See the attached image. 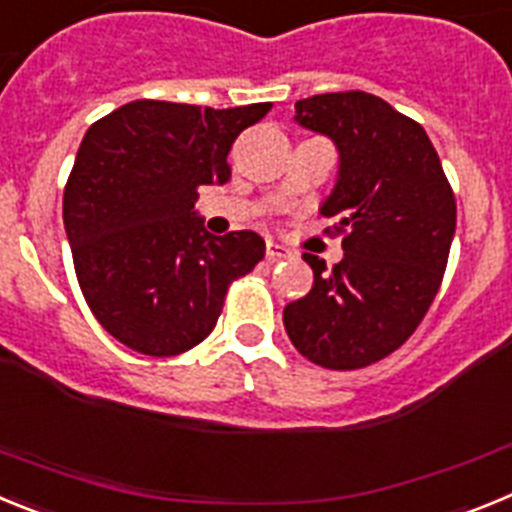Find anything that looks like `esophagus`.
<instances>
[{"instance_id":"1","label":"esophagus","mask_w":512,"mask_h":512,"mask_svg":"<svg viewBox=\"0 0 512 512\" xmlns=\"http://www.w3.org/2000/svg\"><path fill=\"white\" fill-rule=\"evenodd\" d=\"M289 256V248L287 246H282V243H277V241H266V259L269 261H279V259H287Z\"/></svg>"}]
</instances>
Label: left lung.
Masks as SVG:
<instances>
[{"label":"left lung","mask_w":512,"mask_h":512,"mask_svg":"<svg viewBox=\"0 0 512 512\" xmlns=\"http://www.w3.org/2000/svg\"><path fill=\"white\" fill-rule=\"evenodd\" d=\"M295 112L341 156L320 212L336 217L328 230L343 233V259L328 271L302 256L315 282L284 307V328L312 364L364 369L408 341L431 307L454 241V192L425 130L384 99L315 94Z\"/></svg>","instance_id":"1"}]
</instances>
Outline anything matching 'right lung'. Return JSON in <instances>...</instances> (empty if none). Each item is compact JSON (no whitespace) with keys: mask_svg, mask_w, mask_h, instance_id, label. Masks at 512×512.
Returning a JSON list of instances; mask_svg holds the SVG:
<instances>
[{"mask_svg":"<svg viewBox=\"0 0 512 512\" xmlns=\"http://www.w3.org/2000/svg\"><path fill=\"white\" fill-rule=\"evenodd\" d=\"M269 110L135 99L81 140L63 189L76 279L99 325L138 354L205 341L230 284L264 259L259 233L210 235L194 202L228 182L230 146Z\"/></svg>","mask_w":512,"mask_h":512,"instance_id":"right-lung-1","label":"right lung"}]
</instances>
